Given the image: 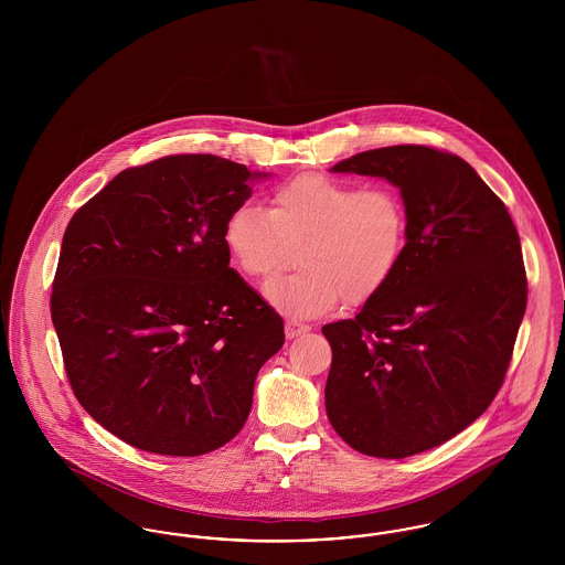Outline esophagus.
Masks as SVG:
<instances>
[{
	"instance_id": "esophagus-1",
	"label": "esophagus",
	"mask_w": 565,
	"mask_h": 565,
	"mask_svg": "<svg viewBox=\"0 0 565 565\" xmlns=\"http://www.w3.org/2000/svg\"><path fill=\"white\" fill-rule=\"evenodd\" d=\"M305 332H309V326L302 322H296V320H288L286 322V337L288 339H296V337H300V334H305Z\"/></svg>"
}]
</instances>
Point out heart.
I'll return each instance as SVG.
<instances>
[{"label":"heart","instance_id":"obj_1","mask_svg":"<svg viewBox=\"0 0 565 565\" xmlns=\"http://www.w3.org/2000/svg\"><path fill=\"white\" fill-rule=\"evenodd\" d=\"M408 217L403 199L387 186L307 173L273 192L270 212L245 203L224 224V243L254 279H273L295 265L302 269L273 281L265 296L281 313L311 320L341 298L364 305L375 298L403 263Z\"/></svg>","mask_w":565,"mask_h":565}]
</instances>
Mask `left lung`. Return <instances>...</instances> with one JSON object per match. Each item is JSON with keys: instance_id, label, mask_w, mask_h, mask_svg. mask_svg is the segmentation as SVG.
I'll return each instance as SVG.
<instances>
[{"instance_id": "left-lung-1", "label": "left lung", "mask_w": 565, "mask_h": 565, "mask_svg": "<svg viewBox=\"0 0 565 565\" xmlns=\"http://www.w3.org/2000/svg\"><path fill=\"white\" fill-rule=\"evenodd\" d=\"M332 171L401 190L408 237L392 281L322 328L326 413L364 456H415L466 430L504 381L527 305L519 233L479 173L436 148H376Z\"/></svg>"}]
</instances>
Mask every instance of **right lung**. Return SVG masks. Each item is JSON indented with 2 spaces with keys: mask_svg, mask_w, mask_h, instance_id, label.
<instances>
[{
  "mask_svg": "<svg viewBox=\"0 0 565 565\" xmlns=\"http://www.w3.org/2000/svg\"><path fill=\"white\" fill-rule=\"evenodd\" d=\"M245 164L175 154L120 171L74 214L51 313L72 390L131 447L192 457L242 430L284 322L237 270L224 224Z\"/></svg>",
  "mask_w": 565,
  "mask_h": 565,
  "instance_id": "add662e5",
  "label": "right lung"
}]
</instances>
